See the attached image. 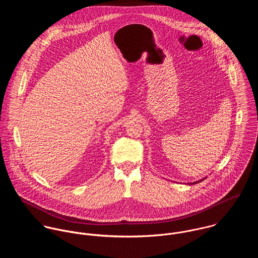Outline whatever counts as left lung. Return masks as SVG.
Listing matches in <instances>:
<instances>
[{
  "label": "left lung",
  "mask_w": 258,
  "mask_h": 258,
  "mask_svg": "<svg viewBox=\"0 0 258 258\" xmlns=\"http://www.w3.org/2000/svg\"><path fill=\"white\" fill-rule=\"evenodd\" d=\"M201 182V181H200ZM197 183H199V182H196V183H194V184H197Z\"/></svg>",
  "instance_id": "8db88e82"
}]
</instances>
